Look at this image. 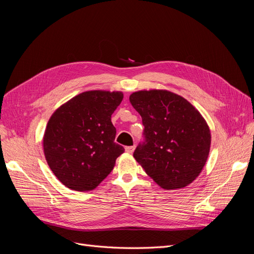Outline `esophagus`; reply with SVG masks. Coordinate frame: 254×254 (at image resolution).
<instances>
[{
    "label": "esophagus",
    "mask_w": 254,
    "mask_h": 254,
    "mask_svg": "<svg viewBox=\"0 0 254 254\" xmlns=\"http://www.w3.org/2000/svg\"><path fill=\"white\" fill-rule=\"evenodd\" d=\"M134 148H135L134 145H133V146H127V147L125 148V150H126V152H128V153H132V152L134 151Z\"/></svg>",
    "instance_id": "esophagus-1"
}]
</instances>
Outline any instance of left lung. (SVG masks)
Returning <instances> with one entry per match:
<instances>
[{
    "label": "left lung",
    "mask_w": 254,
    "mask_h": 254,
    "mask_svg": "<svg viewBox=\"0 0 254 254\" xmlns=\"http://www.w3.org/2000/svg\"><path fill=\"white\" fill-rule=\"evenodd\" d=\"M140 113L144 140L133 157L164 190L193 182L209 157L211 132L202 115L186 98L166 90L137 91L129 97Z\"/></svg>",
    "instance_id": "8db88e82"
}]
</instances>
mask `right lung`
<instances>
[{
    "label": "right lung",
    "instance_id": "right-lung-1",
    "mask_svg": "<svg viewBox=\"0 0 254 254\" xmlns=\"http://www.w3.org/2000/svg\"><path fill=\"white\" fill-rule=\"evenodd\" d=\"M122 92L87 91L53 113L43 136L47 162L68 189L94 190L125 151L114 142L111 115L123 101Z\"/></svg>",
    "mask_w": 254,
    "mask_h": 254
}]
</instances>
